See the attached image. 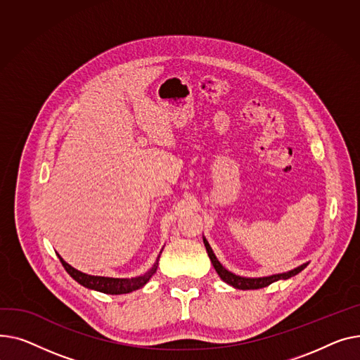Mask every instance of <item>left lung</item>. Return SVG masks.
Returning <instances> with one entry per match:
<instances>
[{
  "label": "left lung",
  "instance_id": "left-lung-1",
  "mask_svg": "<svg viewBox=\"0 0 360 360\" xmlns=\"http://www.w3.org/2000/svg\"><path fill=\"white\" fill-rule=\"evenodd\" d=\"M203 244L206 247V251H207V256L210 259V263H212L214 269L217 270V273L219 274V278L228 283L229 286L236 288V289H243V290H248V289H260V288H266L269 285H271L273 282H278L281 279H289L292 276H295V274H298L300 271H302L308 263H304L298 267H295L289 271H285V273H278V274H270V276H263V278H245V276H238V274L229 271L228 269H225L221 262L217 259L215 252L212 250V247L209 245L207 240L203 237Z\"/></svg>",
  "mask_w": 360,
  "mask_h": 360
}]
</instances>
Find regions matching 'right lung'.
Segmentation results:
<instances>
[{
  "label": "right lung",
  "mask_w": 360,
  "mask_h": 360,
  "mask_svg": "<svg viewBox=\"0 0 360 360\" xmlns=\"http://www.w3.org/2000/svg\"><path fill=\"white\" fill-rule=\"evenodd\" d=\"M160 256H161V251H160V255H158L154 266L150 270H148L146 273L141 274V276L131 278V279H128V278L120 279V278H108V276H93V274L82 273V271L74 269L71 264H68L65 260H63L58 255L62 266L65 267V270L68 271V274L74 281H77L84 288H89V289H93V290H97V292H103V293H109V295L129 293V292H134L136 289L143 288L148 282H150V279L154 276V273L157 271Z\"/></svg>",
  "instance_id": "obj_1"
}]
</instances>
